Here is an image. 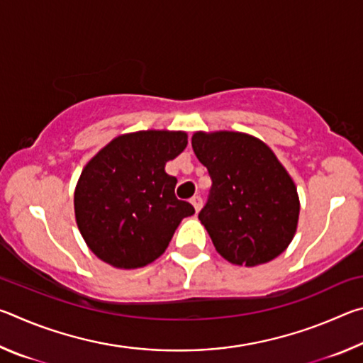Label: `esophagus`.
Wrapping results in <instances>:
<instances>
[{
	"label": "esophagus",
	"instance_id": "esophagus-1",
	"mask_svg": "<svg viewBox=\"0 0 363 363\" xmlns=\"http://www.w3.org/2000/svg\"><path fill=\"white\" fill-rule=\"evenodd\" d=\"M190 203L194 205L195 211L199 213V211H200V208H201V205H203V200H201V196H200V195H195V196H192V199H190Z\"/></svg>",
	"mask_w": 363,
	"mask_h": 363
}]
</instances>
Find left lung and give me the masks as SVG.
<instances>
[{
	"label": "left lung",
	"mask_w": 363,
	"mask_h": 363,
	"mask_svg": "<svg viewBox=\"0 0 363 363\" xmlns=\"http://www.w3.org/2000/svg\"><path fill=\"white\" fill-rule=\"evenodd\" d=\"M192 149L211 177L199 219L218 253L253 267L272 261L293 240L299 199L269 147L243 133H195Z\"/></svg>",
	"instance_id": "left-lung-1"
}]
</instances>
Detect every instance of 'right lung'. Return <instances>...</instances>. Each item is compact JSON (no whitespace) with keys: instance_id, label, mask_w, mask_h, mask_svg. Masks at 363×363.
I'll return each instance as SVG.
<instances>
[{"instance_id":"1","label":"right lung","mask_w":363,"mask_h":363,"mask_svg":"<svg viewBox=\"0 0 363 363\" xmlns=\"http://www.w3.org/2000/svg\"><path fill=\"white\" fill-rule=\"evenodd\" d=\"M186 147V133L138 131L115 138L86 164L75 189V216L99 259L138 269L164 253L181 220L195 213L177 200V179L164 171Z\"/></svg>"}]
</instances>
